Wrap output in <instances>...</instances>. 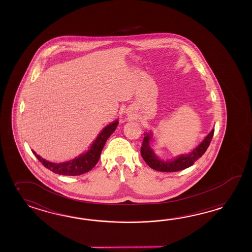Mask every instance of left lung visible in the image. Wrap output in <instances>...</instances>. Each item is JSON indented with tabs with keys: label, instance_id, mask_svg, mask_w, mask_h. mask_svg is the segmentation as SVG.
<instances>
[{
	"label": "left lung",
	"instance_id": "left-lung-1",
	"mask_svg": "<svg viewBox=\"0 0 252 252\" xmlns=\"http://www.w3.org/2000/svg\"><path fill=\"white\" fill-rule=\"evenodd\" d=\"M214 129H213L207 136L202 140L201 144L195 147L191 152L188 154L180 155L172 160H162L157 157L154 150L152 149L150 142H151V131L145 133V137L143 141V145L141 147V156L145 162L148 164L149 167L160 172H177L181 170H185L186 168L191 166L196 160H198L201 156L206 152L210 143L213 139Z\"/></svg>",
	"mask_w": 252,
	"mask_h": 252
}]
</instances>
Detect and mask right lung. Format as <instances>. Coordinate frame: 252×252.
Instances as JSON below:
<instances>
[{
    "mask_svg": "<svg viewBox=\"0 0 252 252\" xmlns=\"http://www.w3.org/2000/svg\"><path fill=\"white\" fill-rule=\"evenodd\" d=\"M118 126V119L112 123L107 125L96 136V138L92 143L88 151L67 162H59V163L49 162L43 159L42 157H39V155H37L36 152H34L33 150L32 153L45 167L48 168L55 174L69 175V176L80 175V174L88 173L97 163L106 140L108 139V137L115 132Z\"/></svg>",
    "mask_w": 252,
    "mask_h": 252,
    "instance_id": "right-lung-1",
    "label": "right lung"
}]
</instances>
